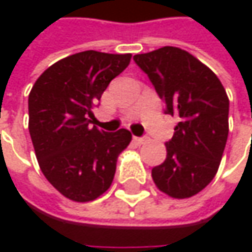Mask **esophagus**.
<instances>
[{"label": "esophagus", "mask_w": 252, "mask_h": 252, "mask_svg": "<svg viewBox=\"0 0 252 252\" xmlns=\"http://www.w3.org/2000/svg\"><path fill=\"white\" fill-rule=\"evenodd\" d=\"M134 141H135L137 144H146V143L149 141V138H147V137H134Z\"/></svg>", "instance_id": "1"}]
</instances>
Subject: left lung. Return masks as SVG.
<instances>
[{
  "mask_svg": "<svg viewBox=\"0 0 252 252\" xmlns=\"http://www.w3.org/2000/svg\"><path fill=\"white\" fill-rule=\"evenodd\" d=\"M166 106L178 117L166 159L152 169L156 187L172 198H189L215 178L229 132V99L218 76L189 52L163 46L134 55Z\"/></svg>",
  "mask_w": 252,
  "mask_h": 252,
  "instance_id": "left-lung-1",
  "label": "left lung"
}]
</instances>
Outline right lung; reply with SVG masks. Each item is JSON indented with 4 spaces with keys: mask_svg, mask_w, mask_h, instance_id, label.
<instances>
[{
    "mask_svg": "<svg viewBox=\"0 0 252 252\" xmlns=\"http://www.w3.org/2000/svg\"><path fill=\"white\" fill-rule=\"evenodd\" d=\"M131 54L84 51L46 68L29 93V132L45 178L64 197L93 201L111 187L117 160L131 132H105L90 126L93 105Z\"/></svg>",
    "mask_w": 252,
    "mask_h": 252,
    "instance_id": "obj_1",
    "label": "right lung"
}]
</instances>
